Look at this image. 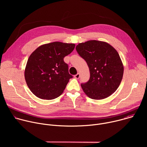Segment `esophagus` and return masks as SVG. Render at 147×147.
Returning <instances> with one entry per match:
<instances>
[{"label":"esophagus","instance_id":"obj_1","mask_svg":"<svg viewBox=\"0 0 147 147\" xmlns=\"http://www.w3.org/2000/svg\"><path fill=\"white\" fill-rule=\"evenodd\" d=\"M80 73H77L76 75L74 76V77H75V78H76V79H78V78H80Z\"/></svg>","mask_w":147,"mask_h":147}]
</instances>
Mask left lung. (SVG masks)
I'll use <instances>...</instances> for the list:
<instances>
[{"label":"left lung","mask_w":147,"mask_h":147,"mask_svg":"<svg viewBox=\"0 0 147 147\" xmlns=\"http://www.w3.org/2000/svg\"><path fill=\"white\" fill-rule=\"evenodd\" d=\"M90 69L89 81L81 84L84 93L93 99H103L111 95L120 86L124 67L117 51L106 42L90 40L76 46Z\"/></svg>","instance_id":"8db88e82"}]
</instances>
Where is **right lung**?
<instances>
[{"label":"right lung","mask_w":147,"mask_h":147,"mask_svg":"<svg viewBox=\"0 0 147 147\" xmlns=\"http://www.w3.org/2000/svg\"><path fill=\"white\" fill-rule=\"evenodd\" d=\"M75 46L74 44L53 42L39 46L31 54L24 77L28 88L36 96L51 100L63 92L73 77L63 59Z\"/></svg>","instance_id":"obj_1"}]
</instances>
